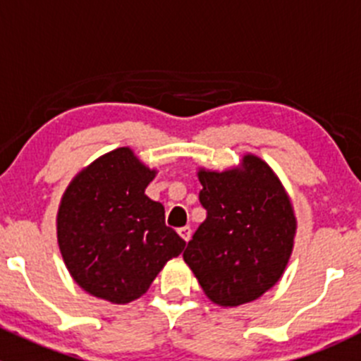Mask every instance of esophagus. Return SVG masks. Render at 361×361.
Masks as SVG:
<instances>
[{
    "label": "esophagus",
    "instance_id": "esophagus-1",
    "mask_svg": "<svg viewBox=\"0 0 361 361\" xmlns=\"http://www.w3.org/2000/svg\"><path fill=\"white\" fill-rule=\"evenodd\" d=\"M178 234H180V238L183 239V241H190V238H192V228L188 227H181V228H178Z\"/></svg>",
    "mask_w": 361,
    "mask_h": 361
}]
</instances>
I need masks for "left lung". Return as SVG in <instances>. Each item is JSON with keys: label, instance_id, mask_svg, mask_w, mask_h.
Returning <instances> with one entry per match:
<instances>
[{"label": "left lung", "instance_id": "8db88e82", "mask_svg": "<svg viewBox=\"0 0 361 361\" xmlns=\"http://www.w3.org/2000/svg\"><path fill=\"white\" fill-rule=\"evenodd\" d=\"M206 220L183 260L204 293L225 307L262 297L279 281L293 250V207L271 167L245 155L243 169L199 171Z\"/></svg>", "mask_w": 361, "mask_h": 361}]
</instances>
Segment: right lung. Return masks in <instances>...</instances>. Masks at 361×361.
I'll use <instances>...</instances> for the list:
<instances>
[{
  "mask_svg": "<svg viewBox=\"0 0 361 361\" xmlns=\"http://www.w3.org/2000/svg\"><path fill=\"white\" fill-rule=\"evenodd\" d=\"M155 178L130 148L94 160L69 183L57 213V241L69 274L97 298L127 304L150 288L187 243L166 225L145 188Z\"/></svg>",
  "mask_w": 361,
  "mask_h": 361,
  "instance_id": "obj_1",
  "label": "right lung"
}]
</instances>
